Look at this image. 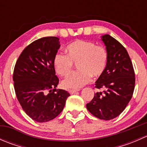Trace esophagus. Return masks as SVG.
I'll use <instances>...</instances> for the list:
<instances>
[{
    "instance_id": "1",
    "label": "esophagus",
    "mask_w": 147,
    "mask_h": 147,
    "mask_svg": "<svg viewBox=\"0 0 147 147\" xmlns=\"http://www.w3.org/2000/svg\"><path fill=\"white\" fill-rule=\"evenodd\" d=\"M78 91H80L79 89H75V90H69V92L71 94H75V93H76L77 92H78Z\"/></svg>"
}]
</instances>
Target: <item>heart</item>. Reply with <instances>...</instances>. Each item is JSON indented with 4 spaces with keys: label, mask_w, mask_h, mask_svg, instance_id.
Here are the masks:
<instances>
[{
    "label": "heart",
    "mask_w": 147,
    "mask_h": 147,
    "mask_svg": "<svg viewBox=\"0 0 147 147\" xmlns=\"http://www.w3.org/2000/svg\"><path fill=\"white\" fill-rule=\"evenodd\" d=\"M67 55L59 53L55 55V69L61 76L72 72L74 64L80 70L71 74L62 82L65 88L78 89L90 82L92 77L100 78L106 69L108 53L103 46L91 41L78 40L66 47Z\"/></svg>",
    "instance_id": "b5f03b06"
}]
</instances>
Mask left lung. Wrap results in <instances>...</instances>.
<instances>
[{"label": "left lung", "mask_w": 147, "mask_h": 147, "mask_svg": "<svg viewBox=\"0 0 147 147\" xmlns=\"http://www.w3.org/2000/svg\"><path fill=\"white\" fill-rule=\"evenodd\" d=\"M106 46L108 61L95 87L103 92L94 93L87 109L96 117L110 120L118 117L129 102L135 86V74L129 55L119 42L109 35L102 36Z\"/></svg>", "instance_id": "obj_1"}]
</instances>
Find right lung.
I'll list each match as a JSON object with an SVG mask.
<instances>
[{
  "label": "right lung",
  "instance_id": "obj_1",
  "mask_svg": "<svg viewBox=\"0 0 147 147\" xmlns=\"http://www.w3.org/2000/svg\"><path fill=\"white\" fill-rule=\"evenodd\" d=\"M60 47L57 37L40 38L23 50L15 65L13 79L16 97L25 112L38 122L58 116L70 95L56 89L59 79L53 60Z\"/></svg>",
  "mask_w": 147,
  "mask_h": 147
}]
</instances>
